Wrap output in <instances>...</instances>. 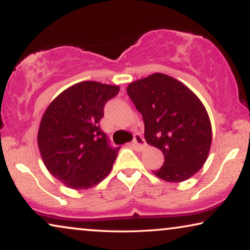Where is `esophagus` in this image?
<instances>
[{"label": "esophagus", "instance_id": "esophagus-1", "mask_svg": "<svg viewBox=\"0 0 250 250\" xmlns=\"http://www.w3.org/2000/svg\"><path fill=\"white\" fill-rule=\"evenodd\" d=\"M133 148L135 150H138V151H142V150H145L146 148V140L142 138L141 135H135L134 138V141H133Z\"/></svg>", "mask_w": 250, "mask_h": 250}]
</instances>
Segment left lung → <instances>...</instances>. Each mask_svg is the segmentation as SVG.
<instances>
[{"instance_id": "obj_1", "label": "left lung", "mask_w": 250, "mask_h": 250, "mask_svg": "<svg viewBox=\"0 0 250 250\" xmlns=\"http://www.w3.org/2000/svg\"><path fill=\"white\" fill-rule=\"evenodd\" d=\"M126 91L142 115L148 145L164 153V165L152 173L172 183L193 176L206 163L211 145L210 119L200 99L162 73L132 82Z\"/></svg>"}]
</instances>
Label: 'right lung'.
I'll return each mask as SVG.
<instances>
[{"label":"right lung","instance_id":"obj_1","mask_svg":"<svg viewBox=\"0 0 250 250\" xmlns=\"http://www.w3.org/2000/svg\"><path fill=\"white\" fill-rule=\"evenodd\" d=\"M118 85L84 81L61 92L44 111L37 145L46 169L67 188L85 190L110 173L119 148L100 127L105 102Z\"/></svg>","mask_w":250,"mask_h":250}]
</instances>
